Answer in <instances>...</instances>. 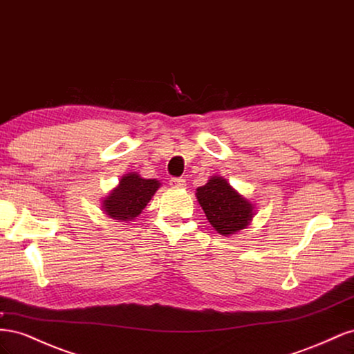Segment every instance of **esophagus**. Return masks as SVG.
Returning <instances> with one entry per match:
<instances>
[{"label":"esophagus","instance_id":"esophagus-1","mask_svg":"<svg viewBox=\"0 0 354 354\" xmlns=\"http://www.w3.org/2000/svg\"><path fill=\"white\" fill-rule=\"evenodd\" d=\"M169 185L173 187H185L186 186V180L183 177H173L169 180Z\"/></svg>","mask_w":354,"mask_h":354}]
</instances>
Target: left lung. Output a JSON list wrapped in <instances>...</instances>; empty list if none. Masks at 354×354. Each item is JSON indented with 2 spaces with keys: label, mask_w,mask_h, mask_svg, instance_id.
Masks as SVG:
<instances>
[{
  "label": "left lung",
  "mask_w": 354,
  "mask_h": 354,
  "mask_svg": "<svg viewBox=\"0 0 354 354\" xmlns=\"http://www.w3.org/2000/svg\"><path fill=\"white\" fill-rule=\"evenodd\" d=\"M196 198L211 226L224 236L245 229L252 218V203L223 177L208 180L205 186L198 189Z\"/></svg>",
  "instance_id": "obj_1"
}]
</instances>
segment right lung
Listing matches in <instances>:
<instances>
[{
  "mask_svg": "<svg viewBox=\"0 0 354 354\" xmlns=\"http://www.w3.org/2000/svg\"><path fill=\"white\" fill-rule=\"evenodd\" d=\"M159 181L152 178H142L138 174H127L121 178L112 194L103 201V208L109 217L115 220H133L147 205Z\"/></svg>",
  "mask_w": 354,
  "mask_h": 354,
  "instance_id": "obj_1",
  "label": "right lung"
}]
</instances>
